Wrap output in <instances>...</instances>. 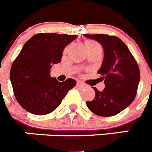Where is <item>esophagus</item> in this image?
<instances>
[{"label": "esophagus", "instance_id": "obj_1", "mask_svg": "<svg viewBox=\"0 0 152 152\" xmlns=\"http://www.w3.org/2000/svg\"><path fill=\"white\" fill-rule=\"evenodd\" d=\"M77 86H78V87H81V88H84V84H83V83H81V82H80V81H77Z\"/></svg>", "mask_w": 152, "mask_h": 152}]
</instances>
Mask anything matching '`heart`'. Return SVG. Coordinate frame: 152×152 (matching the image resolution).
<instances>
[{"mask_svg": "<svg viewBox=\"0 0 152 152\" xmlns=\"http://www.w3.org/2000/svg\"><path fill=\"white\" fill-rule=\"evenodd\" d=\"M84 46H85L86 49L87 51L88 50H91V49H101V46L99 43H98L97 42L94 41V40H92V39H87L84 41ZM67 51H68V48L64 50V53H66Z\"/></svg>", "mask_w": 152, "mask_h": 152, "instance_id": "b5f03b06", "label": "heart"}]
</instances>
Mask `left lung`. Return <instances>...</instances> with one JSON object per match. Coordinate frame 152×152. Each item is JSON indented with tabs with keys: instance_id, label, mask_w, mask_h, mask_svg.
Returning <instances> with one entry per match:
<instances>
[{
	"instance_id": "obj_1",
	"label": "left lung",
	"mask_w": 152,
	"mask_h": 152,
	"mask_svg": "<svg viewBox=\"0 0 152 152\" xmlns=\"http://www.w3.org/2000/svg\"><path fill=\"white\" fill-rule=\"evenodd\" d=\"M86 38L100 42L104 57L97 72L104 80L105 88H96L95 97L87 101L92 113L100 116H115L132 103L140 81V72L135 58L128 47L116 36L106 34H84Z\"/></svg>"
}]
</instances>
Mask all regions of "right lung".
<instances>
[{
	"mask_svg": "<svg viewBox=\"0 0 152 152\" xmlns=\"http://www.w3.org/2000/svg\"><path fill=\"white\" fill-rule=\"evenodd\" d=\"M77 37L38 33L24 44L12 64L10 79L17 102L26 111L39 116L50 113L76 85L72 78L58 81L50 76V69L61 61L64 47Z\"/></svg>",
	"mask_w": 152,
	"mask_h": 152,
	"instance_id": "1",
	"label": "right lung"
}]
</instances>
